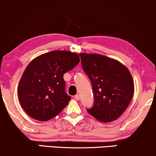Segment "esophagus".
I'll use <instances>...</instances> for the list:
<instances>
[{
  "instance_id": "obj_1",
  "label": "esophagus",
  "mask_w": 156,
  "mask_h": 156,
  "mask_svg": "<svg viewBox=\"0 0 156 156\" xmlns=\"http://www.w3.org/2000/svg\"><path fill=\"white\" fill-rule=\"evenodd\" d=\"M74 98H75V99L76 100V101H79L80 97L79 94H76V95H75Z\"/></svg>"
}]
</instances>
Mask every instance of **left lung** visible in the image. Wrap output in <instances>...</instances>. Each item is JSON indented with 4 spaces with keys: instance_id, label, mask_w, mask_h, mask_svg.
Returning a JSON list of instances; mask_svg holds the SVG:
<instances>
[{
    "instance_id": "8db88e82",
    "label": "left lung",
    "mask_w": 156,
    "mask_h": 156,
    "mask_svg": "<svg viewBox=\"0 0 156 156\" xmlns=\"http://www.w3.org/2000/svg\"><path fill=\"white\" fill-rule=\"evenodd\" d=\"M79 55L94 94V105L87 111L101 122L116 120L133 95V80L129 70L118 61L105 55L83 53Z\"/></svg>"
}]
</instances>
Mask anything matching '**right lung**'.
I'll return each mask as SVG.
<instances>
[{"instance_id": "add662e5", "label": "right lung", "mask_w": 156, "mask_h": 156, "mask_svg": "<svg viewBox=\"0 0 156 156\" xmlns=\"http://www.w3.org/2000/svg\"><path fill=\"white\" fill-rule=\"evenodd\" d=\"M78 55L65 51L48 52L32 60L18 86V98L28 115L39 121L55 117L71 100L65 92L64 74L79 63Z\"/></svg>"}]
</instances>
